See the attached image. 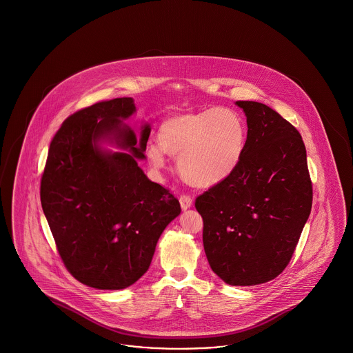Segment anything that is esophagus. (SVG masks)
Here are the masks:
<instances>
[{
  "label": "esophagus",
  "instance_id": "34e87169",
  "mask_svg": "<svg viewBox=\"0 0 353 353\" xmlns=\"http://www.w3.org/2000/svg\"><path fill=\"white\" fill-rule=\"evenodd\" d=\"M192 203H193V200H192L190 196H188V194H181V196H180V205H181L183 210L189 209V208L192 206Z\"/></svg>",
  "mask_w": 353,
  "mask_h": 353
}]
</instances>
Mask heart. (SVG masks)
<instances>
[{"label": "heart", "mask_w": 353, "mask_h": 353, "mask_svg": "<svg viewBox=\"0 0 353 353\" xmlns=\"http://www.w3.org/2000/svg\"><path fill=\"white\" fill-rule=\"evenodd\" d=\"M159 145L147 150L152 167H165V153L179 157L177 167L186 183L210 188L238 168L246 144V128L234 111L210 108L165 119L157 132Z\"/></svg>", "instance_id": "obj_1"}]
</instances>
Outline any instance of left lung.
I'll use <instances>...</instances> for the list:
<instances>
[{"instance_id": "8db88e82", "label": "left lung", "mask_w": 353, "mask_h": 353, "mask_svg": "<svg viewBox=\"0 0 353 353\" xmlns=\"http://www.w3.org/2000/svg\"><path fill=\"white\" fill-rule=\"evenodd\" d=\"M235 104L248 121L242 160L194 205L212 270L228 285H261L291 261L311 213L312 183L298 130L263 103Z\"/></svg>"}]
</instances>
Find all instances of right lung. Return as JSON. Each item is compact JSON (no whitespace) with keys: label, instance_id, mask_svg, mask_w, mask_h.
Here are the masks:
<instances>
[{"label":"right lung","instance_id":"add662e5","mask_svg":"<svg viewBox=\"0 0 353 353\" xmlns=\"http://www.w3.org/2000/svg\"><path fill=\"white\" fill-rule=\"evenodd\" d=\"M132 98L95 103L68 117L52 137L41 179V203L68 272L99 290L134 285L150 269L156 243L180 212L168 189L137 165L151 127L140 137L123 123ZM111 142L125 152L103 150Z\"/></svg>","mask_w":353,"mask_h":353}]
</instances>
